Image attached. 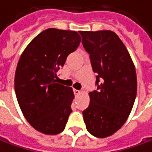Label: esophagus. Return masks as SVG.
<instances>
[{"mask_svg":"<svg viewBox=\"0 0 152 152\" xmlns=\"http://www.w3.org/2000/svg\"><path fill=\"white\" fill-rule=\"evenodd\" d=\"M74 93H75V95H79V94L80 93V91H79V90H76V89H74Z\"/></svg>","mask_w":152,"mask_h":152,"instance_id":"34e87169","label":"esophagus"}]
</instances>
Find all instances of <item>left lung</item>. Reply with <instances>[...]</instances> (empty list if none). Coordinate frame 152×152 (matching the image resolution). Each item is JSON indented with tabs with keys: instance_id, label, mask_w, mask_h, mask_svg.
<instances>
[{
	"instance_id": "left-lung-1",
	"label": "left lung",
	"mask_w": 152,
	"mask_h": 152,
	"mask_svg": "<svg viewBox=\"0 0 152 152\" xmlns=\"http://www.w3.org/2000/svg\"><path fill=\"white\" fill-rule=\"evenodd\" d=\"M96 74L97 89L90 92L83 111L87 131L99 138L110 137L126 121L137 91L136 69L119 37L111 31H80Z\"/></svg>"
}]
</instances>
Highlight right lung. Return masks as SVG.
<instances>
[{"instance_id": "1", "label": "right lung", "mask_w": 152, "mask_h": 152, "mask_svg": "<svg viewBox=\"0 0 152 152\" xmlns=\"http://www.w3.org/2000/svg\"><path fill=\"white\" fill-rule=\"evenodd\" d=\"M81 41L73 31L49 28L29 43L15 74L17 102L25 118L38 132L56 135L72 113V87L56 83V72Z\"/></svg>"}]
</instances>
